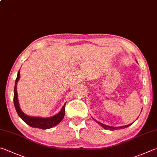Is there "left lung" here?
<instances>
[{
	"label": "left lung",
	"instance_id": "left-lung-1",
	"mask_svg": "<svg viewBox=\"0 0 157 157\" xmlns=\"http://www.w3.org/2000/svg\"><path fill=\"white\" fill-rule=\"evenodd\" d=\"M93 118V117H92ZM93 119H94V118H93ZM96 122H98V124H99V125H100L101 126H102L103 127L104 129H106V130H117V129H123V128H127V127H128V126H131V125H132L133 123H132V124H129V125H126V126H119V127H111V126H107V125H105V124H101V123H100V122H98V121H96Z\"/></svg>",
	"mask_w": 157,
	"mask_h": 157
}]
</instances>
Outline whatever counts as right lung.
<instances>
[{
  "label": "right lung",
  "instance_id": "right-lung-1",
  "mask_svg": "<svg viewBox=\"0 0 157 157\" xmlns=\"http://www.w3.org/2000/svg\"><path fill=\"white\" fill-rule=\"evenodd\" d=\"M21 75H20V70L17 75V78L16 79L15 82V87H14V92H13V104L16 110V112L18 113L20 117H21L22 120H23L25 123L29 125L31 127L33 128H40V129L46 130L49 129L54 127L56 125H58L59 122H60L62 119L64 118L65 115V105L64 104L63 107L62 108L61 110L57 114V115H54L51 117L47 118H42V117H30L27 116V115L22 112L19 106V102L18 99V93H17L16 90V86L18 81L19 80Z\"/></svg>",
  "mask_w": 157,
  "mask_h": 157
}]
</instances>
